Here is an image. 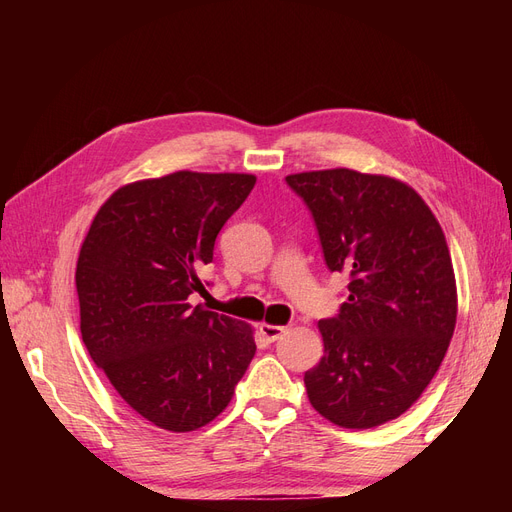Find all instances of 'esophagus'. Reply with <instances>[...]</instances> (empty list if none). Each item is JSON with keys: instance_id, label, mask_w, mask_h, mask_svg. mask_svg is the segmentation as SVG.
Masks as SVG:
<instances>
[{"instance_id": "1", "label": "esophagus", "mask_w": 512, "mask_h": 512, "mask_svg": "<svg viewBox=\"0 0 512 512\" xmlns=\"http://www.w3.org/2000/svg\"><path fill=\"white\" fill-rule=\"evenodd\" d=\"M286 333V327H273V324H260V335L267 344H273Z\"/></svg>"}]
</instances>
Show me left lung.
Here are the masks:
<instances>
[{
    "mask_svg": "<svg viewBox=\"0 0 512 512\" xmlns=\"http://www.w3.org/2000/svg\"><path fill=\"white\" fill-rule=\"evenodd\" d=\"M312 213L331 273L348 275L333 318L318 322L324 356L305 371L312 406L367 429L404 414L451 344L457 288L444 232L406 183L348 168L286 177Z\"/></svg>",
    "mask_w": 512,
    "mask_h": 512,
    "instance_id": "1",
    "label": "left lung"
}]
</instances>
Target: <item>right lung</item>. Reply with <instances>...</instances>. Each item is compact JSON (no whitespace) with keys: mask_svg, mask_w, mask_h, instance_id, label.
<instances>
[{"mask_svg":"<svg viewBox=\"0 0 512 512\" xmlns=\"http://www.w3.org/2000/svg\"><path fill=\"white\" fill-rule=\"evenodd\" d=\"M254 175L179 173L119 188L76 262L81 335L126 404L168 431L211 423L256 344L245 322L192 305L222 226ZM209 286V282H207Z\"/></svg>","mask_w":512,"mask_h":512,"instance_id":"obj_1","label":"right lung"}]
</instances>
